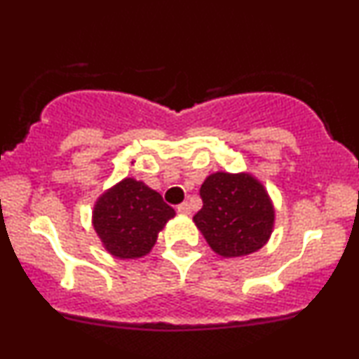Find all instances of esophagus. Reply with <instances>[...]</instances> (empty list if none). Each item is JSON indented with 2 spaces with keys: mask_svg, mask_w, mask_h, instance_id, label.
<instances>
[{
  "mask_svg": "<svg viewBox=\"0 0 359 359\" xmlns=\"http://www.w3.org/2000/svg\"><path fill=\"white\" fill-rule=\"evenodd\" d=\"M177 212L189 215V214L192 212V210H191V204H189V202H182V204L177 205Z\"/></svg>",
  "mask_w": 359,
  "mask_h": 359,
  "instance_id": "esophagus-1",
  "label": "esophagus"
}]
</instances>
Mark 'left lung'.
I'll list each match as a JSON object with an SVG mask.
<instances>
[{"label": "left lung", "mask_w": 359, "mask_h": 359, "mask_svg": "<svg viewBox=\"0 0 359 359\" xmlns=\"http://www.w3.org/2000/svg\"><path fill=\"white\" fill-rule=\"evenodd\" d=\"M201 198L194 222L219 256H248L269 241L274 207L252 175L215 172L202 184Z\"/></svg>", "instance_id": "8db88e82"}]
</instances>
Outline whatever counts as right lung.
<instances>
[{
  "mask_svg": "<svg viewBox=\"0 0 359 359\" xmlns=\"http://www.w3.org/2000/svg\"><path fill=\"white\" fill-rule=\"evenodd\" d=\"M175 210L140 180L123 179L98 197L93 227L111 256L135 259L150 252Z\"/></svg>",
  "mask_w": 359,
  "mask_h": 359,
  "instance_id": "add662e5",
  "label": "right lung"
}]
</instances>
